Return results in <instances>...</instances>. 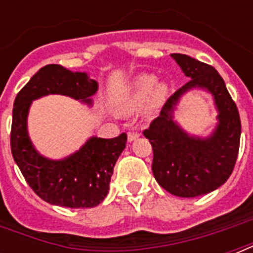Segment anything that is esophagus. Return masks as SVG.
<instances>
[{
  "mask_svg": "<svg viewBox=\"0 0 253 253\" xmlns=\"http://www.w3.org/2000/svg\"><path fill=\"white\" fill-rule=\"evenodd\" d=\"M138 137H139V134H138V132H134V131L127 132V139H128V142H132V141H135Z\"/></svg>",
  "mask_w": 253,
  "mask_h": 253,
  "instance_id": "1",
  "label": "esophagus"
}]
</instances>
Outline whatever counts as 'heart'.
I'll return each instance as SVG.
<instances>
[{"instance_id": "heart-1", "label": "heart", "mask_w": 253, "mask_h": 253, "mask_svg": "<svg viewBox=\"0 0 253 253\" xmlns=\"http://www.w3.org/2000/svg\"><path fill=\"white\" fill-rule=\"evenodd\" d=\"M168 85L157 83V77L153 74H139L132 78L126 88L114 101L115 110L122 115H128L141 108L143 104V116L152 119L168 96Z\"/></svg>"}]
</instances>
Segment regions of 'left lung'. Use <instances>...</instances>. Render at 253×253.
<instances>
[{
	"label": "left lung",
	"instance_id": "1",
	"mask_svg": "<svg viewBox=\"0 0 253 253\" xmlns=\"http://www.w3.org/2000/svg\"><path fill=\"white\" fill-rule=\"evenodd\" d=\"M190 81L167 103L143 135L153 148L152 170L156 180L169 194L195 198L217 190L228 180L237 160L241 135L239 110L222 77L210 65L184 54H170ZM192 88L212 94L217 125L207 137L187 133L174 121L180 99Z\"/></svg>",
	"mask_w": 253,
	"mask_h": 253
}]
</instances>
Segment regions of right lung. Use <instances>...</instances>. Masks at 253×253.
<instances>
[{
  "label": "right lung",
  "instance_id": "obj_1",
  "mask_svg": "<svg viewBox=\"0 0 253 253\" xmlns=\"http://www.w3.org/2000/svg\"><path fill=\"white\" fill-rule=\"evenodd\" d=\"M99 89L88 73L72 72L61 65H46L20 90L13 104L10 148L14 163L38 196L50 205L89 209L104 201L114 167L126 148L127 135L90 137L67 157L52 160L41 154L28 134V112L34 100L62 94L84 104H93Z\"/></svg>",
  "mask_w": 253,
  "mask_h": 253
}]
</instances>
